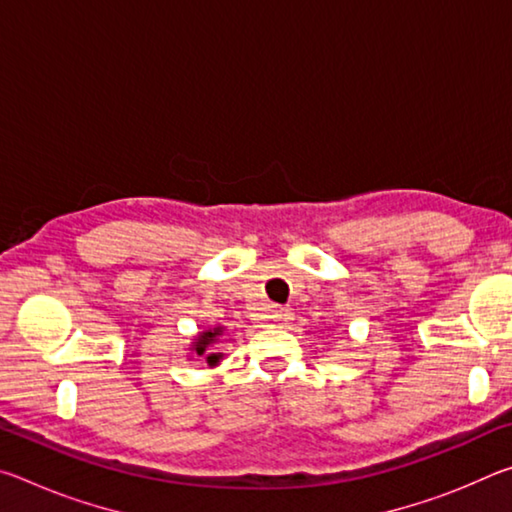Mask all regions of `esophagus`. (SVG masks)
Here are the masks:
<instances>
[{"instance_id": "obj_1", "label": "esophagus", "mask_w": 512, "mask_h": 512, "mask_svg": "<svg viewBox=\"0 0 512 512\" xmlns=\"http://www.w3.org/2000/svg\"><path fill=\"white\" fill-rule=\"evenodd\" d=\"M266 318H268V323H273L277 327H284L293 318V314H291V309H287V307H275Z\"/></svg>"}]
</instances>
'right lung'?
<instances>
[{
	"instance_id": "1",
	"label": "right lung",
	"mask_w": 512,
	"mask_h": 512,
	"mask_svg": "<svg viewBox=\"0 0 512 512\" xmlns=\"http://www.w3.org/2000/svg\"><path fill=\"white\" fill-rule=\"evenodd\" d=\"M223 332L225 329L221 325L198 332L192 339V343H189V357H203L210 368L219 366V361L223 359V352H212V345H216L223 339Z\"/></svg>"
}]
</instances>
